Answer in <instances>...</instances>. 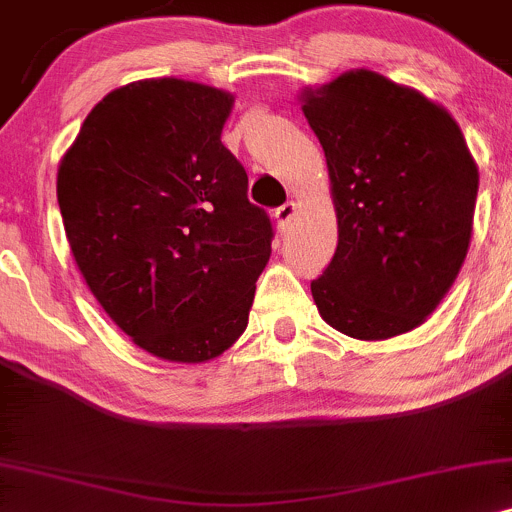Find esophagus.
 I'll return each mask as SVG.
<instances>
[{"label": "esophagus", "instance_id": "esophagus-1", "mask_svg": "<svg viewBox=\"0 0 512 512\" xmlns=\"http://www.w3.org/2000/svg\"><path fill=\"white\" fill-rule=\"evenodd\" d=\"M295 214H298V205H295L293 200L285 202V205L278 207V210H276V222H278L280 232H285V229H288V224L293 222Z\"/></svg>", "mask_w": 512, "mask_h": 512}]
</instances>
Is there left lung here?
I'll return each instance as SVG.
<instances>
[{
	"label": "left lung",
	"instance_id": "1",
	"mask_svg": "<svg viewBox=\"0 0 512 512\" xmlns=\"http://www.w3.org/2000/svg\"><path fill=\"white\" fill-rule=\"evenodd\" d=\"M324 148L337 251L312 298L364 342L420 327L452 288L471 241L478 168L444 107L373 70L302 92Z\"/></svg>",
	"mask_w": 512,
	"mask_h": 512
}]
</instances>
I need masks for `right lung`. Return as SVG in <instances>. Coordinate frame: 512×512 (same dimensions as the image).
Returning <instances> with one entry per match:
<instances>
[{
  "label": "right lung",
  "mask_w": 512,
  "mask_h": 512,
  "mask_svg": "<svg viewBox=\"0 0 512 512\" xmlns=\"http://www.w3.org/2000/svg\"><path fill=\"white\" fill-rule=\"evenodd\" d=\"M234 95L139 80L109 92L58 166V205L87 288L136 346L202 364L249 324L273 227L222 144Z\"/></svg>",
  "instance_id": "right-lung-1"
}]
</instances>
